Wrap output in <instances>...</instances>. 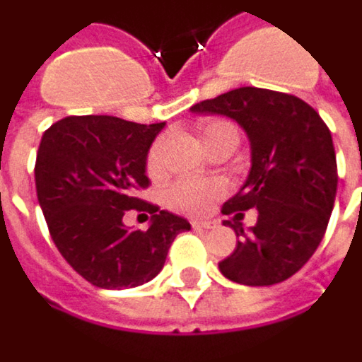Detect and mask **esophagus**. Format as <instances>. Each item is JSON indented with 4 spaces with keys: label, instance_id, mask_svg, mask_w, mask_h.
Returning <instances> with one entry per match:
<instances>
[{
    "label": "esophagus",
    "instance_id": "obj_1",
    "mask_svg": "<svg viewBox=\"0 0 362 362\" xmlns=\"http://www.w3.org/2000/svg\"><path fill=\"white\" fill-rule=\"evenodd\" d=\"M192 227H196V229H211L214 223L211 221H192Z\"/></svg>",
    "mask_w": 362,
    "mask_h": 362
}]
</instances>
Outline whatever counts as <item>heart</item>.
Masks as SVG:
<instances>
[{
  "label": "heart",
  "instance_id": "obj_1",
  "mask_svg": "<svg viewBox=\"0 0 362 362\" xmlns=\"http://www.w3.org/2000/svg\"><path fill=\"white\" fill-rule=\"evenodd\" d=\"M221 135H231L237 137V129L223 119H214L204 123L202 127V143H207L209 139L221 137ZM164 139H156L148 156H146V170L148 174L163 173L164 168ZM225 192V184L217 178H207V180H199V178H182V180L174 182L170 188L164 194V202L170 209H176L180 214H189V216H199L204 214L207 207L211 206V202L221 196Z\"/></svg>",
  "mask_w": 362,
  "mask_h": 362
}]
</instances>
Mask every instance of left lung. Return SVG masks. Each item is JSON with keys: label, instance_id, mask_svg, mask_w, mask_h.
Instances as JSON below:
<instances>
[{"label": "left lung", "instance_id": "left-lung-1", "mask_svg": "<svg viewBox=\"0 0 362 362\" xmlns=\"http://www.w3.org/2000/svg\"><path fill=\"white\" fill-rule=\"evenodd\" d=\"M225 115L247 133L251 170L223 214H235V251L219 262L225 278L245 286H272L304 267L320 247L337 194V163L327 125L304 100L262 88H237L189 107ZM255 206L247 232L236 221Z\"/></svg>", "mask_w": 362, "mask_h": 362}]
</instances>
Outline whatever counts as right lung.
<instances>
[{
    "label": "right lung",
    "instance_id": "right-lung-1",
    "mask_svg": "<svg viewBox=\"0 0 362 362\" xmlns=\"http://www.w3.org/2000/svg\"><path fill=\"white\" fill-rule=\"evenodd\" d=\"M164 123L70 115L40 139L35 186L60 255L90 284L125 290L163 270L174 237L189 223L159 211L146 232L122 223L129 209L158 211L137 198L148 186L146 156Z\"/></svg>",
    "mask_w": 362,
    "mask_h": 362
}]
</instances>
